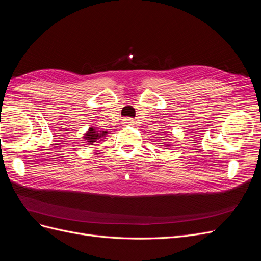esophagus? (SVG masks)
Segmentation results:
<instances>
[{
	"label": "esophagus",
	"instance_id": "34e87169",
	"mask_svg": "<svg viewBox=\"0 0 261 261\" xmlns=\"http://www.w3.org/2000/svg\"><path fill=\"white\" fill-rule=\"evenodd\" d=\"M125 123L128 124V125H132L133 124V120H130V118H126L125 120Z\"/></svg>",
	"mask_w": 261,
	"mask_h": 261
}]
</instances>
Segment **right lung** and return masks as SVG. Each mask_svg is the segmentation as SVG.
<instances>
[{"instance_id": "1", "label": "right lung", "mask_w": 261, "mask_h": 261, "mask_svg": "<svg viewBox=\"0 0 261 261\" xmlns=\"http://www.w3.org/2000/svg\"><path fill=\"white\" fill-rule=\"evenodd\" d=\"M108 134V132L106 130H96L94 127H90L88 129V132L86 133V135L84 136V139L87 140L88 145H92L93 143H96L97 140L103 138Z\"/></svg>"}]
</instances>
